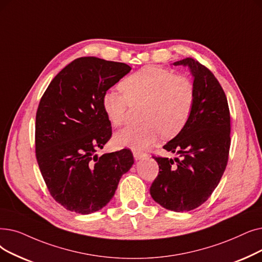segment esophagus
<instances>
[{"instance_id":"1","label":"esophagus","mask_w":262,"mask_h":262,"mask_svg":"<svg viewBox=\"0 0 262 262\" xmlns=\"http://www.w3.org/2000/svg\"><path fill=\"white\" fill-rule=\"evenodd\" d=\"M146 155L142 152H137V151H134V158L136 159V161H139V159H142L144 158Z\"/></svg>"}]
</instances>
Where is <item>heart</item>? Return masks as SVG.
I'll return each instance as SVG.
<instances>
[{"instance_id":"obj_1","label":"heart","mask_w":262,"mask_h":262,"mask_svg":"<svg viewBox=\"0 0 262 262\" xmlns=\"http://www.w3.org/2000/svg\"><path fill=\"white\" fill-rule=\"evenodd\" d=\"M123 94L108 91L101 107L113 126L126 118L128 105L145 103L140 125H130L116 133L119 147L143 152L163 135L172 138L185 127L195 104V86L188 78L159 66H146L127 76L120 83Z\"/></svg>"}]
</instances>
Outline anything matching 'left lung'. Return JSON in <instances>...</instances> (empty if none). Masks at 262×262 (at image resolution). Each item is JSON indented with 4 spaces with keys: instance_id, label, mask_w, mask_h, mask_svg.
I'll use <instances>...</instances> for the list:
<instances>
[{
    "instance_id": "1",
    "label": "left lung",
    "mask_w": 262,
    "mask_h": 262,
    "mask_svg": "<svg viewBox=\"0 0 262 262\" xmlns=\"http://www.w3.org/2000/svg\"><path fill=\"white\" fill-rule=\"evenodd\" d=\"M173 65L190 70L195 104L185 127L164 145L180 158L153 156L159 172L150 194L163 208L184 212L206 202L220 183L229 156L230 112L224 90L209 68L192 58Z\"/></svg>"
}]
</instances>
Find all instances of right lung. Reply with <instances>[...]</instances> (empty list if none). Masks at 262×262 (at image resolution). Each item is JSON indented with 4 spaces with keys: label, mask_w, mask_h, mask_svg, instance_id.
Wrapping results in <instances>:
<instances>
[{
    "label": "right lung",
    "mask_w": 262,
    "mask_h": 262,
    "mask_svg": "<svg viewBox=\"0 0 262 262\" xmlns=\"http://www.w3.org/2000/svg\"><path fill=\"white\" fill-rule=\"evenodd\" d=\"M130 70L125 63L83 56L65 66L40 98L36 159L50 195L68 211L91 214L104 208L134 164L127 149L95 154L112 135L101 98Z\"/></svg>",
    "instance_id": "1"
}]
</instances>
